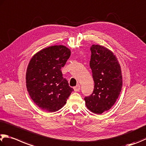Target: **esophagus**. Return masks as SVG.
I'll use <instances>...</instances> for the list:
<instances>
[{
	"label": "esophagus",
	"mask_w": 146,
	"mask_h": 146,
	"mask_svg": "<svg viewBox=\"0 0 146 146\" xmlns=\"http://www.w3.org/2000/svg\"><path fill=\"white\" fill-rule=\"evenodd\" d=\"M73 89H74V91H75V92H78V91H79V90L80 89V85L78 84L77 86H76L74 87H73Z\"/></svg>",
	"instance_id": "34e87169"
}]
</instances>
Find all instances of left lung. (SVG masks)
I'll list each match as a JSON object with an SVG mask.
<instances>
[{
    "instance_id": "1",
    "label": "left lung",
    "mask_w": 146,
    "mask_h": 146,
    "mask_svg": "<svg viewBox=\"0 0 146 146\" xmlns=\"http://www.w3.org/2000/svg\"><path fill=\"white\" fill-rule=\"evenodd\" d=\"M90 67L94 82L93 92L85 97L87 108L101 114L117 101L123 86L121 69L113 53L103 46L92 44Z\"/></svg>"
}]
</instances>
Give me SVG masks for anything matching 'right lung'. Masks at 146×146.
Here are the masks:
<instances>
[{
  "mask_svg": "<svg viewBox=\"0 0 146 146\" xmlns=\"http://www.w3.org/2000/svg\"><path fill=\"white\" fill-rule=\"evenodd\" d=\"M70 55L68 48L54 45L42 49L31 58L26 86L31 99L42 110L50 112L60 110L73 91L61 71Z\"/></svg>",
  "mask_w": 146,
  "mask_h": 146,
  "instance_id": "obj_1",
  "label": "right lung"
}]
</instances>
